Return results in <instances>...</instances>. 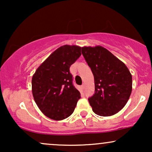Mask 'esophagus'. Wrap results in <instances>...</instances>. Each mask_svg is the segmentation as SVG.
Listing matches in <instances>:
<instances>
[{"mask_svg": "<svg viewBox=\"0 0 152 152\" xmlns=\"http://www.w3.org/2000/svg\"><path fill=\"white\" fill-rule=\"evenodd\" d=\"M81 88H83V89H84V88H85V83H83V84L81 85Z\"/></svg>", "mask_w": 152, "mask_h": 152, "instance_id": "34e87169", "label": "esophagus"}]
</instances>
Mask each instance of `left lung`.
Listing matches in <instances>:
<instances>
[{
    "instance_id": "1",
    "label": "left lung",
    "mask_w": 152,
    "mask_h": 152,
    "mask_svg": "<svg viewBox=\"0 0 152 152\" xmlns=\"http://www.w3.org/2000/svg\"><path fill=\"white\" fill-rule=\"evenodd\" d=\"M82 55L91 69L95 93L88 102L96 114L112 116L126 105L132 91V76L126 66L102 46L83 47Z\"/></svg>"
}]
</instances>
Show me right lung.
<instances>
[{"label": "right lung", "instance_id": "add662e5", "mask_svg": "<svg viewBox=\"0 0 152 152\" xmlns=\"http://www.w3.org/2000/svg\"><path fill=\"white\" fill-rule=\"evenodd\" d=\"M81 47L61 46L38 68L32 78L35 102L47 117L63 120L74 112L81 94L73 84L70 66L81 56Z\"/></svg>", "mask_w": 152, "mask_h": 152}]
</instances>
